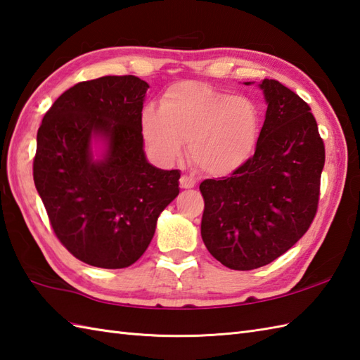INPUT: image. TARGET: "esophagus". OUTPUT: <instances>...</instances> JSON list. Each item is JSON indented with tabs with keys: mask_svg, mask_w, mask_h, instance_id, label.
Instances as JSON below:
<instances>
[{
	"mask_svg": "<svg viewBox=\"0 0 360 360\" xmlns=\"http://www.w3.org/2000/svg\"><path fill=\"white\" fill-rule=\"evenodd\" d=\"M179 184H181V187H182V188H192V187H195L196 181H195L193 176L182 174V176H181V179H179Z\"/></svg>",
	"mask_w": 360,
	"mask_h": 360,
	"instance_id": "esophagus-1",
	"label": "esophagus"
}]
</instances>
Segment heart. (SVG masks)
<instances>
[{
    "instance_id": "1",
    "label": "heart",
    "mask_w": 360,
    "mask_h": 360,
    "mask_svg": "<svg viewBox=\"0 0 360 360\" xmlns=\"http://www.w3.org/2000/svg\"><path fill=\"white\" fill-rule=\"evenodd\" d=\"M142 134L162 162H173L188 142V158L202 172L229 174L250 158L258 141L259 114L246 97H233L201 83H178L160 98V110L147 106Z\"/></svg>"
}]
</instances>
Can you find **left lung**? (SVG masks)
I'll return each instance as SVG.
<instances>
[{"mask_svg":"<svg viewBox=\"0 0 360 360\" xmlns=\"http://www.w3.org/2000/svg\"><path fill=\"white\" fill-rule=\"evenodd\" d=\"M259 88L267 111L255 153L231 176L200 186L202 241L235 271L272 263L307 233L325 165L323 139L309 105L278 80L264 79Z\"/></svg>","mask_w":360,"mask_h":360,"instance_id":"8db88e82","label":"left lung"}]
</instances>
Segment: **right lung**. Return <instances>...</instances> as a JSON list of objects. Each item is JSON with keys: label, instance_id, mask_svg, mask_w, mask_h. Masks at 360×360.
I'll list each match as a JSON object with an SVG mask.
<instances>
[{"label": "right lung", "instance_id": "right-lung-1", "mask_svg": "<svg viewBox=\"0 0 360 360\" xmlns=\"http://www.w3.org/2000/svg\"><path fill=\"white\" fill-rule=\"evenodd\" d=\"M148 83L134 75L80 82L52 103L37 133L34 182L60 243L80 262L122 269L142 257L156 223L179 193V170L143 153ZM107 142L94 161L90 139Z\"/></svg>", "mask_w": 360, "mask_h": 360}]
</instances>
